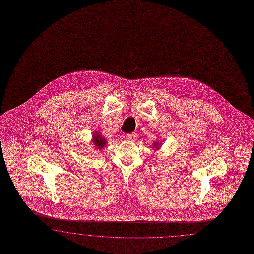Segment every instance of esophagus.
<instances>
[{
	"instance_id": "34e87169",
	"label": "esophagus",
	"mask_w": 254,
	"mask_h": 254,
	"mask_svg": "<svg viewBox=\"0 0 254 254\" xmlns=\"http://www.w3.org/2000/svg\"><path fill=\"white\" fill-rule=\"evenodd\" d=\"M126 138L129 141H136L137 139V135L136 133H130L126 136Z\"/></svg>"
}]
</instances>
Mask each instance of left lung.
<instances>
[{"label": "left lung", "mask_w": 254, "mask_h": 254, "mask_svg": "<svg viewBox=\"0 0 254 254\" xmlns=\"http://www.w3.org/2000/svg\"><path fill=\"white\" fill-rule=\"evenodd\" d=\"M160 144H161V143H159L158 141H156V142H154V144H153V147H155V148H156V150H157V149H159V148H160Z\"/></svg>", "instance_id": "left-lung-1"}]
</instances>
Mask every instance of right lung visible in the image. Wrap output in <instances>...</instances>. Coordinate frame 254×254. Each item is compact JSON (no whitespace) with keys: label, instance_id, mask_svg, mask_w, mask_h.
Returning a JSON list of instances; mask_svg holds the SVG:
<instances>
[{"label":"right lung","instance_id":"add662e5","mask_svg":"<svg viewBox=\"0 0 254 254\" xmlns=\"http://www.w3.org/2000/svg\"><path fill=\"white\" fill-rule=\"evenodd\" d=\"M92 142H93V144L95 145L97 149H99V150H102L103 147L106 145L105 138L99 132H95V134H93Z\"/></svg>","mask_w":254,"mask_h":254}]
</instances>
